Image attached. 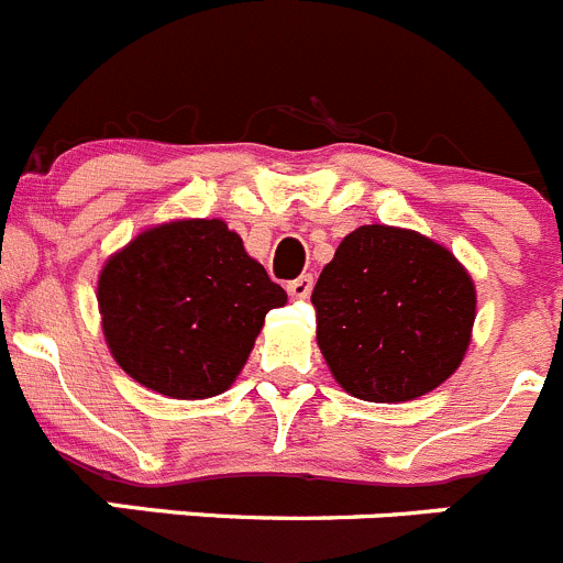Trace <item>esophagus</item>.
Instances as JSON below:
<instances>
[{
    "label": "esophagus",
    "instance_id": "34e87169",
    "mask_svg": "<svg viewBox=\"0 0 563 563\" xmlns=\"http://www.w3.org/2000/svg\"><path fill=\"white\" fill-rule=\"evenodd\" d=\"M312 285H314V278L309 276V273H303V276L292 278L290 285H287V292H290V298H307L309 292H312Z\"/></svg>",
    "mask_w": 563,
    "mask_h": 563
}]
</instances>
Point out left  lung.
I'll return each instance as SVG.
<instances>
[{
  "label": "left lung",
  "mask_w": 563,
  "mask_h": 563,
  "mask_svg": "<svg viewBox=\"0 0 563 563\" xmlns=\"http://www.w3.org/2000/svg\"><path fill=\"white\" fill-rule=\"evenodd\" d=\"M312 303L334 382L358 400L404 404L459 371L478 298L445 245L415 229L371 223L342 238Z\"/></svg>",
  "instance_id": "8db88e82"
}]
</instances>
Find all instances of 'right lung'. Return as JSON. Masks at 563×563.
I'll use <instances>...</instances> for the list:
<instances>
[{
	"instance_id": "1",
	"label": "right lung",
	"mask_w": 563,
	"mask_h": 563,
	"mask_svg": "<svg viewBox=\"0 0 563 563\" xmlns=\"http://www.w3.org/2000/svg\"><path fill=\"white\" fill-rule=\"evenodd\" d=\"M96 301L126 376L165 398L205 400L232 387L287 292L221 218H181L107 256Z\"/></svg>"
}]
</instances>
